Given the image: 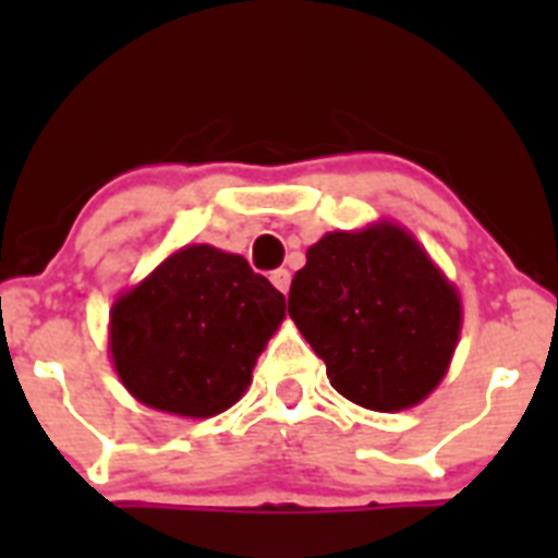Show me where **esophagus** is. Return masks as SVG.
I'll return each mask as SVG.
<instances>
[{
	"label": "esophagus",
	"instance_id": "34e87169",
	"mask_svg": "<svg viewBox=\"0 0 558 558\" xmlns=\"http://www.w3.org/2000/svg\"><path fill=\"white\" fill-rule=\"evenodd\" d=\"M270 282H274V288L279 290V293H288V288H290V270L288 268L270 270Z\"/></svg>",
	"mask_w": 558,
	"mask_h": 558
}]
</instances>
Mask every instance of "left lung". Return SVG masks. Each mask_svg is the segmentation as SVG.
Wrapping results in <instances>:
<instances>
[{
    "mask_svg": "<svg viewBox=\"0 0 558 558\" xmlns=\"http://www.w3.org/2000/svg\"><path fill=\"white\" fill-rule=\"evenodd\" d=\"M288 313L335 391L386 413L438 386L461 332L456 288L397 226L322 236L293 276Z\"/></svg>",
    "mask_w": 558,
    "mask_h": 558,
    "instance_id": "left-lung-1",
    "label": "left lung"
}]
</instances>
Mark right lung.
I'll return each mask as SVG.
<instances>
[{
	"label": "right lung",
	"instance_id": "add662e5",
	"mask_svg": "<svg viewBox=\"0 0 558 558\" xmlns=\"http://www.w3.org/2000/svg\"><path fill=\"white\" fill-rule=\"evenodd\" d=\"M282 318L284 295L243 256L190 245L113 304V366L156 411L215 416L243 397Z\"/></svg>",
	"mask_w": 558,
	"mask_h": 558
}]
</instances>
